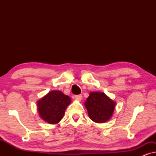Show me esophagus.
<instances>
[{"mask_svg":"<svg viewBox=\"0 0 156 156\" xmlns=\"http://www.w3.org/2000/svg\"><path fill=\"white\" fill-rule=\"evenodd\" d=\"M74 99L78 100V101H80V100H82V94L76 95V96H74Z\"/></svg>","mask_w":156,"mask_h":156,"instance_id":"esophagus-1","label":"esophagus"}]
</instances>
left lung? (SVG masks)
<instances>
[{
    "label": "left lung",
    "instance_id": "obj_1",
    "mask_svg": "<svg viewBox=\"0 0 156 156\" xmlns=\"http://www.w3.org/2000/svg\"><path fill=\"white\" fill-rule=\"evenodd\" d=\"M84 105L91 120L104 123L112 118L116 103L104 93L91 92Z\"/></svg>",
    "mask_w": 156,
    "mask_h": 156
}]
</instances>
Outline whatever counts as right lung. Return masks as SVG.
Wrapping results in <instances>:
<instances>
[{
  "mask_svg": "<svg viewBox=\"0 0 156 156\" xmlns=\"http://www.w3.org/2000/svg\"><path fill=\"white\" fill-rule=\"evenodd\" d=\"M71 99L60 91H52L37 101L40 116L50 124L59 123L63 118Z\"/></svg>",
  "mask_w": 156,
  "mask_h": 156,
  "instance_id": "right-lung-1",
  "label": "right lung"
}]
</instances>
